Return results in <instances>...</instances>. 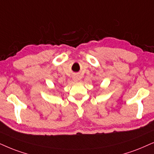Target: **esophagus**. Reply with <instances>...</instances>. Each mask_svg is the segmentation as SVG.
Returning a JSON list of instances; mask_svg holds the SVG:
<instances>
[{
	"mask_svg": "<svg viewBox=\"0 0 154 154\" xmlns=\"http://www.w3.org/2000/svg\"><path fill=\"white\" fill-rule=\"evenodd\" d=\"M74 80L77 81V78H76V77H74Z\"/></svg>",
	"mask_w": 154,
	"mask_h": 154,
	"instance_id": "esophagus-1",
	"label": "esophagus"
}]
</instances>
